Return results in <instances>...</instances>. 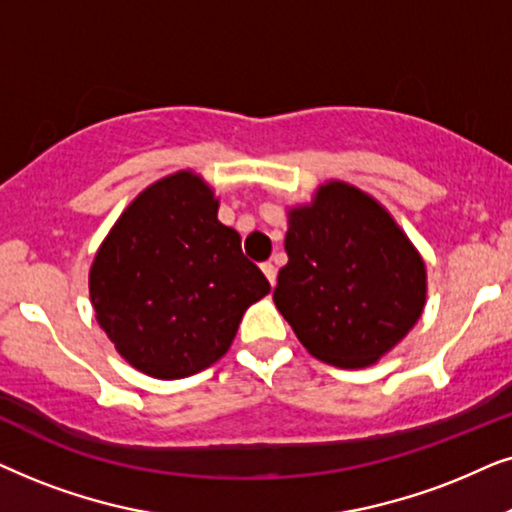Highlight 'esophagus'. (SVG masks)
Listing matches in <instances>:
<instances>
[{
    "label": "esophagus",
    "mask_w": 512,
    "mask_h": 512,
    "mask_svg": "<svg viewBox=\"0 0 512 512\" xmlns=\"http://www.w3.org/2000/svg\"><path fill=\"white\" fill-rule=\"evenodd\" d=\"M262 271H264V276H267V281L271 283V285H276V267L271 262H264L262 264Z\"/></svg>",
    "instance_id": "1"
}]
</instances>
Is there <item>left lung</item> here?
I'll list each match as a JSON object with an SVG mask.
<instances>
[{"instance_id": "8db88e82", "label": "left lung", "mask_w": 512, "mask_h": 512, "mask_svg": "<svg viewBox=\"0 0 512 512\" xmlns=\"http://www.w3.org/2000/svg\"><path fill=\"white\" fill-rule=\"evenodd\" d=\"M285 252L276 309L323 363H377L424 311V260L391 213L358 187L325 182L311 203L290 208Z\"/></svg>"}]
</instances>
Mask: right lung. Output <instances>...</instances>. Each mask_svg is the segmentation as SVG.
Here are the masks:
<instances>
[{"label": "right lung", "instance_id": "1", "mask_svg": "<svg viewBox=\"0 0 512 512\" xmlns=\"http://www.w3.org/2000/svg\"><path fill=\"white\" fill-rule=\"evenodd\" d=\"M217 208L203 177L180 170L135 196L95 252V320L149 377H192L217 363L245 309L271 290Z\"/></svg>", "mask_w": 512, "mask_h": 512}]
</instances>
